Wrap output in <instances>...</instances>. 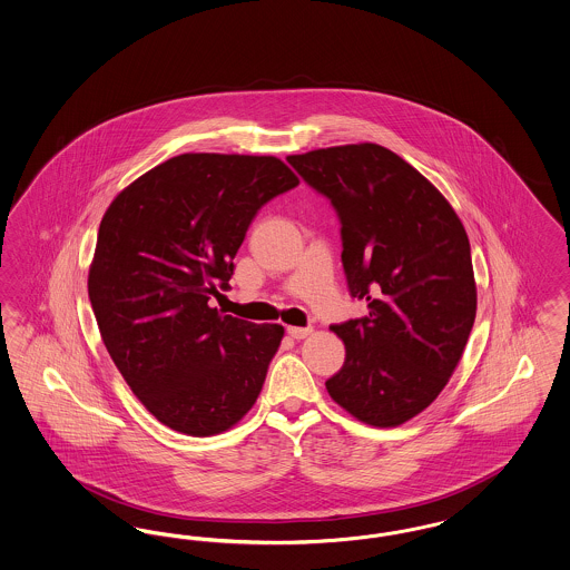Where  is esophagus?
I'll return each mask as SVG.
<instances>
[{"label": "esophagus", "mask_w": 570, "mask_h": 570, "mask_svg": "<svg viewBox=\"0 0 570 570\" xmlns=\"http://www.w3.org/2000/svg\"><path fill=\"white\" fill-rule=\"evenodd\" d=\"M286 333H288L293 340H305V337L312 333V328H309V326H288Z\"/></svg>", "instance_id": "esophagus-1"}]
</instances>
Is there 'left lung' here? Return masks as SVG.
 <instances>
[{
	"label": "left lung",
	"mask_w": 570,
	"mask_h": 570,
	"mask_svg": "<svg viewBox=\"0 0 570 570\" xmlns=\"http://www.w3.org/2000/svg\"><path fill=\"white\" fill-rule=\"evenodd\" d=\"M288 163L333 205L347 291L368 309L331 326L345 363L326 390L366 424L399 426L439 396L469 342L478 291L466 230L433 184L384 146Z\"/></svg>",
	"instance_id": "obj_1"
}]
</instances>
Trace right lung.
<instances>
[{
    "mask_svg": "<svg viewBox=\"0 0 570 570\" xmlns=\"http://www.w3.org/2000/svg\"><path fill=\"white\" fill-rule=\"evenodd\" d=\"M296 184L275 157L180 155L108 207L89 272L92 314L120 375L165 426L223 433L256 403L284 328L223 316L207 301L230 288L258 209Z\"/></svg>",
    "mask_w": 570,
    "mask_h": 570,
    "instance_id": "1",
    "label": "right lung"
}]
</instances>
